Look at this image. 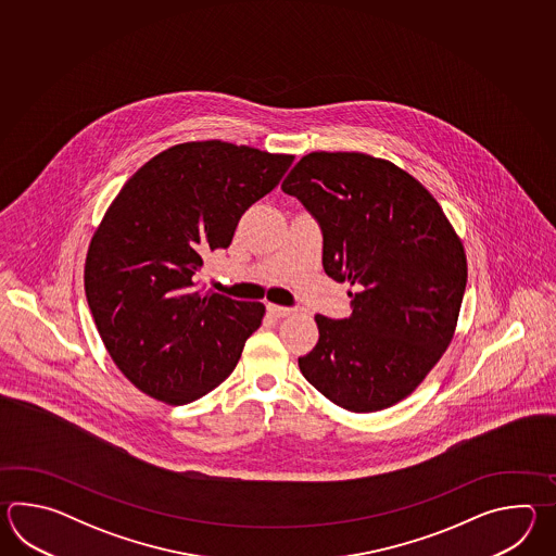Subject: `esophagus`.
I'll return each mask as SVG.
<instances>
[{
    "label": "esophagus",
    "instance_id": "esophagus-1",
    "mask_svg": "<svg viewBox=\"0 0 556 556\" xmlns=\"http://www.w3.org/2000/svg\"><path fill=\"white\" fill-rule=\"evenodd\" d=\"M266 307H268V314L274 316V318H286V316H290L294 312L292 307L276 306V304H268Z\"/></svg>",
    "mask_w": 556,
    "mask_h": 556
}]
</instances>
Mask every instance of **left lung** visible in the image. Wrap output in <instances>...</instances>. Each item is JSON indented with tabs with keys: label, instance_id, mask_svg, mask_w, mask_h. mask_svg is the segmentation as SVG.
I'll list each match as a JSON object with an SVG mask.
<instances>
[{
	"label": "left lung",
	"instance_id": "8db88e82",
	"mask_svg": "<svg viewBox=\"0 0 556 556\" xmlns=\"http://www.w3.org/2000/svg\"><path fill=\"white\" fill-rule=\"evenodd\" d=\"M282 190L318 220L326 274L354 288L350 318L316 316L302 376L354 414L402 402L453 340L467 286L462 238L417 178L371 154H306Z\"/></svg>",
	"mask_w": 556,
	"mask_h": 556
}]
</instances>
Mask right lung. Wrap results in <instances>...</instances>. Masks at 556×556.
<instances>
[{"label":"right lung","mask_w":556,"mask_h":556,"mask_svg":"<svg viewBox=\"0 0 556 556\" xmlns=\"http://www.w3.org/2000/svg\"><path fill=\"white\" fill-rule=\"evenodd\" d=\"M292 161L216 139L180 142L111 202L87 250L85 294L106 352L137 390L185 405L235 371L266 307L201 294L194 278Z\"/></svg>","instance_id":"add662e5"}]
</instances>
